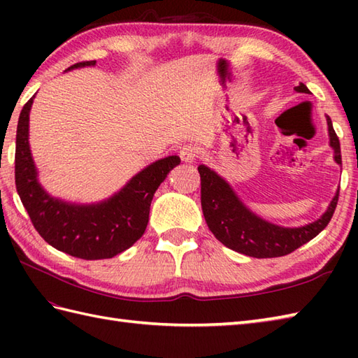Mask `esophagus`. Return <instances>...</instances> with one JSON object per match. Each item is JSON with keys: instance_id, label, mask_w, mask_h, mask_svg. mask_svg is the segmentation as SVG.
<instances>
[{"instance_id": "obj_1", "label": "esophagus", "mask_w": 358, "mask_h": 358, "mask_svg": "<svg viewBox=\"0 0 358 358\" xmlns=\"http://www.w3.org/2000/svg\"><path fill=\"white\" fill-rule=\"evenodd\" d=\"M196 157H199V148L194 146V144H186L180 150V158L185 163H194Z\"/></svg>"}]
</instances>
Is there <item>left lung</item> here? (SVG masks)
Instances as JSON below:
<instances>
[{
  "label": "left lung",
  "mask_w": 358,
  "mask_h": 358,
  "mask_svg": "<svg viewBox=\"0 0 358 358\" xmlns=\"http://www.w3.org/2000/svg\"><path fill=\"white\" fill-rule=\"evenodd\" d=\"M295 90L309 94V89L303 83ZM326 120L334 159L341 164L338 136L334 131L331 118L326 117ZM199 172L201 178V209L210 232L226 248L254 258H273L294 252L328 226L337 208L340 191H337L324 214L315 222L300 227H283L266 222L248 209L229 183L215 171L200 164Z\"/></svg>",
  "instance_id": "1"
}]
</instances>
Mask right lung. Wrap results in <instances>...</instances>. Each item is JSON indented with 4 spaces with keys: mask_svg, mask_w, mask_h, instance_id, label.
<instances>
[{
    "mask_svg": "<svg viewBox=\"0 0 358 358\" xmlns=\"http://www.w3.org/2000/svg\"><path fill=\"white\" fill-rule=\"evenodd\" d=\"M95 66L83 62L78 69ZM35 95L24 104L17 127L15 185L38 234L62 252L83 260L112 258L141 238L149 222L150 203L180 157L171 155L144 167L115 195L96 204L67 203L50 196L38 181V172L29 146V112Z\"/></svg>",
    "mask_w": 358,
    "mask_h": 358,
    "instance_id": "add662e5",
    "label": "right lung"
}]
</instances>
